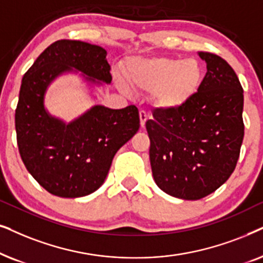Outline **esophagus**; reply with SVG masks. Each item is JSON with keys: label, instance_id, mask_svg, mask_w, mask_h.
I'll list each match as a JSON object with an SVG mask.
<instances>
[{"label": "esophagus", "instance_id": "1", "mask_svg": "<svg viewBox=\"0 0 263 263\" xmlns=\"http://www.w3.org/2000/svg\"><path fill=\"white\" fill-rule=\"evenodd\" d=\"M139 119H141V126L142 127H144L145 122H146V120H148V115H146L144 110L139 111Z\"/></svg>", "mask_w": 263, "mask_h": 263}]
</instances>
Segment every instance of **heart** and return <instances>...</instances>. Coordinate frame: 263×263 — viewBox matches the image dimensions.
Segmentation results:
<instances>
[{"label": "heart", "mask_w": 263, "mask_h": 263, "mask_svg": "<svg viewBox=\"0 0 263 263\" xmlns=\"http://www.w3.org/2000/svg\"><path fill=\"white\" fill-rule=\"evenodd\" d=\"M125 76L132 89L150 92L152 103L162 111L187 106L203 83L202 65L195 58H135L126 64ZM129 86L120 77L117 78L122 92L131 93Z\"/></svg>", "instance_id": "heart-1"}]
</instances>
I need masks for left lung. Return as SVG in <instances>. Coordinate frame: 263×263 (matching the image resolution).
Listing matches in <instances>:
<instances>
[{"label":"left lung","instance_id":"1","mask_svg":"<svg viewBox=\"0 0 263 263\" xmlns=\"http://www.w3.org/2000/svg\"><path fill=\"white\" fill-rule=\"evenodd\" d=\"M197 54L207 73L195 99L179 110L157 109L145 124L156 185L190 201L205 197L229 179L244 137V96L236 72L218 55Z\"/></svg>","mask_w":263,"mask_h":263}]
</instances>
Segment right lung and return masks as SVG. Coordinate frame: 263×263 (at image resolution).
Wrapping results in <instances>:
<instances>
[{"mask_svg": "<svg viewBox=\"0 0 263 263\" xmlns=\"http://www.w3.org/2000/svg\"><path fill=\"white\" fill-rule=\"evenodd\" d=\"M67 74L78 76L95 100L97 87L111 83L106 49L68 40L49 45L23 77L15 131L23 162L38 184L59 197L77 198L104 183L114 155L137 134L139 113L136 106L95 104L69 122L55 117L45 95Z\"/></svg>", "mask_w": 263, "mask_h": 263, "instance_id": "1", "label": "right lung"}]
</instances>
